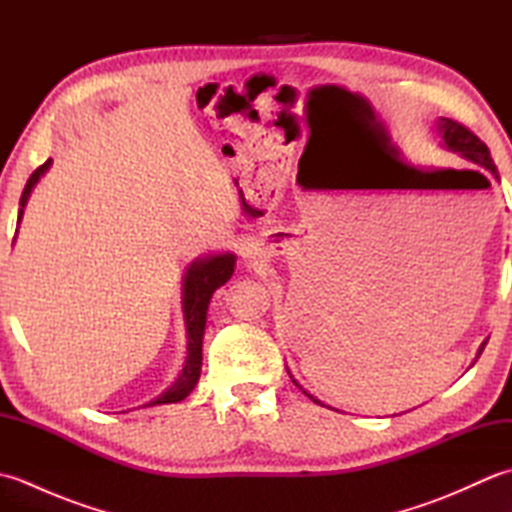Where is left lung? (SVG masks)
Masks as SVG:
<instances>
[{"instance_id":"8db88e82","label":"left lung","mask_w":512,"mask_h":512,"mask_svg":"<svg viewBox=\"0 0 512 512\" xmlns=\"http://www.w3.org/2000/svg\"><path fill=\"white\" fill-rule=\"evenodd\" d=\"M438 127H440V134L444 138V145H447V149L455 151V154H462L466 160L475 162V165L488 169L497 178V167H495V162L491 158V151H488V147L471 132L469 127L458 123V121H453V118H440ZM484 345L486 343H482L480 352H477V358H480V354L484 352ZM292 383L297 385V380H292ZM314 402H317V400H314Z\"/></svg>"}]
</instances>
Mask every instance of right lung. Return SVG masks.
<instances>
[{"label": "right lung", "instance_id": "obj_1", "mask_svg": "<svg viewBox=\"0 0 512 512\" xmlns=\"http://www.w3.org/2000/svg\"><path fill=\"white\" fill-rule=\"evenodd\" d=\"M52 160H46L41 167L32 171V176L26 182V189L21 193L19 200V217L17 224L21 222V215H24V206L28 202V195L32 187L39 182L43 173L48 171ZM235 266V255L224 253V255H213L204 259H195L189 266L187 275H184V288H182V306H184V319H187V361H184L182 374L178 376L176 383H173L165 394L151 400L149 405H169V402H180L187 398L195 383L200 378L202 369V336H204V325H206V310H209V301L213 292L224 286L233 275Z\"/></svg>", "mask_w": 512, "mask_h": 512}]
</instances>
